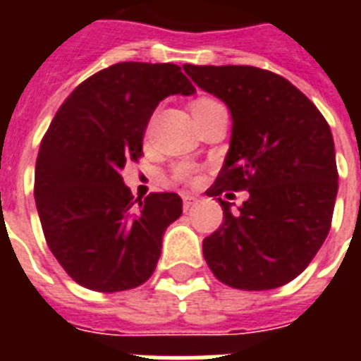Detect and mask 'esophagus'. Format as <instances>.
<instances>
[{"label":"esophagus","mask_w":361,"mask_h":361,"mask_svg":"<svg viewBox=\"0 0 361 361\" xmlns=\"http://www.w3.org/2000/svg\"><path fill=\"white\" fill-rule=\"evenodd\" d=\"M197 202V197H192V195H183V209H189L191 206H195Z\"/></svg>","instance_id":"34e87169"}]
</instances>
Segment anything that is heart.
Here are the masks:
<instances>
[{"label":"heart","instance_id":"obj_1","mask_svg":"<svg viewBox=\"0 0 361 361\" xmlns=\"http://www.w3.org/2000/svg\"><path fill=\"white\" fill-rule=\"evenodd\" d=\"M212 103H217V101H214V99H198V101H195L192 103V109H197V106H204V104H212ZM180 176L183 178V176H187V170H180Z\"/></svg>","mask_w":361,"mask_h":361}]
</instances>
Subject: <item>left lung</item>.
Segmentation results:
<instances>
[{"label": "left lung", "mask_w": 361, "mask_h": 361, "mask_svg": "<svg viewBox=\"0 0 361 361\" xmlns=\"http://www.w3.org/2000/svg\"><path fill=\"white\" fill-rule=\"evenodd\" d=\"M228 106L231 146L208 197L247 189L238 209L217 198L223 225L202 241L221 283L269 290L296 279L330 232L336 146L319 109L283 76L249 65H183Z\"/></svg>", "instance_id": "obj_1"}]
</instances>
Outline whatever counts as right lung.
Segmentation results:
<instances>
[{
    "label": "right lung",
    "mask_w": 361,
    "mask_h": 361,
    "mask_svg": "<svg viewBox=\"0 0 361 361\" xmlns=\"http://www.w3.org/2000/svg\"><path fill=\"white\" fill-rule=\"evenodd\" d=\"M172 63L125 61L84 80L48 127L35 164V204L50 251L90 290L121 292L152 277L176 192L133 202L121 170L142 155L147 121L169 95H192Z\"/></svg>",
    "instance_id": "1"
}]
</instances>
